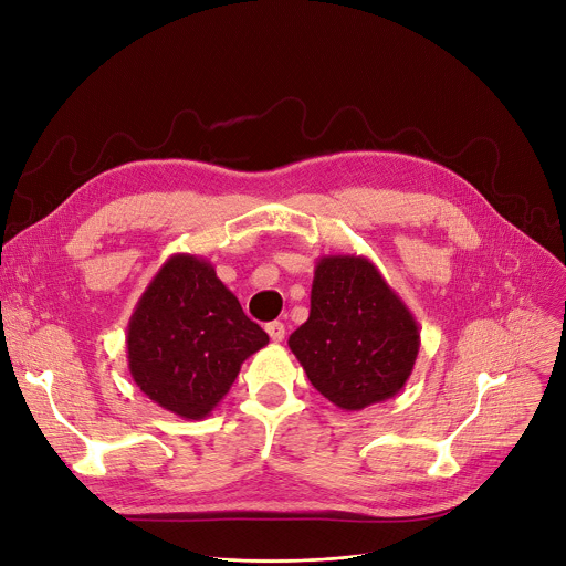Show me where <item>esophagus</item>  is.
<instances>
[{"label":"esophagus","instance_id":"obj_1","mask_svg":"<svg viewBox=\"0 0 566 566\" xmlns=\"http://www.w3.org/2000/svg\"><path fill=\"white\" fill-rule=\"evenodd\" d=\"M266 334L271 336V340L280 343L284 338V334H286V329H284V325L280 321H273V323L266 325Z\"/></svg>","mask_w":566,"mask_h":566}]
</instances>
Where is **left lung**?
Returning <instances> with one entry per match:
<instances>
[{"label":"left lung","instance_id":"8db88e82","mask_svg":"<svg viewBox=\"0 0 566 566\" xmlns=\"http://www.w3.org/2000/svg\"><path fill=\"white\" fill-rule=\"evenodd\" d=\"M289 347L323 397L361 410L403 388L420 327L370 260L325 254L314 271L310 318L289 336Z\"/></svg>","mask_w":566,"mask_h":566}]
</instances>
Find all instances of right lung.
<instances>
[{
  "mask_svg": "<svg viewBox=\"0 0 566 566\" xmlns=\"http://www.w3.org/2000/svg\"><path fill=\"white\" fill-rule=\"evenodd\" d=\"M266 343L269 334L243 314L214 266L178 252L153 275L128 321V370L148 399L202 420Z\"/></svg>",
  "mask_w": 566,
  "mask_h": 566,
  "instance_id": "1",
  "label": "right lung"
}]
</instances>
